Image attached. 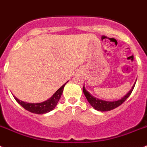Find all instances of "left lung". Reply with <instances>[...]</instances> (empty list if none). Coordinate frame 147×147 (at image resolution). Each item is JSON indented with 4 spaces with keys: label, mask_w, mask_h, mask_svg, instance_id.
I'll return each mask as SVG.
<instances>
[{
    "label": "left lung",
    "mask_w": 147,
    "mask_h": 147,
    "mask_svg": "<svg viewBox=\"0 0 147 147\" xmlns=\"http://www.w3.org/2000/svg\"><path fill=\"white\" fill-rule=\"evenodd\" d=\"M134 87L135 83L134 85L133 86V87H132L131 89H130V91H129L125 96H123L121 100L113 102L105 101V100H99V99L96 98V97L93 96L92 95H91V94H90L87 90H86L84 86H83V93H84L85 96L86 97L88 102L90 103V105H92L95 110L99 111H111V110L114 109V108H117V107H119V105H121V104L129 97V95L131 94Z\"/></svg>",
    "instance_id": "left-lung-1"
}]
</instances>
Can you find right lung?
Instances as JSON below:
<instances>
[{"instance_id":"obj_1","label":"right lung","mask_w":147,"mask_h":147,"mask_svg":"<svg viewBox=\"0 0 147 147\" xmlns=\"http://www.w3.org/2000/svg\"><path fill=\"white\" fill-rule=\"evenodd\" d=\"M67 83H64L61 88H59L51 98L40 103L25 102L21 101V100H18V98H16L15 96H14V97L16 101L18 102L21 106L23 107L25 109L28 111L31 112V113H36V114H43V113H46L51 111L52 110L55 108V107L56 106L57 103L59 102V100H60L63 90H64V88Z\"/></svg>"}]
</instances>
